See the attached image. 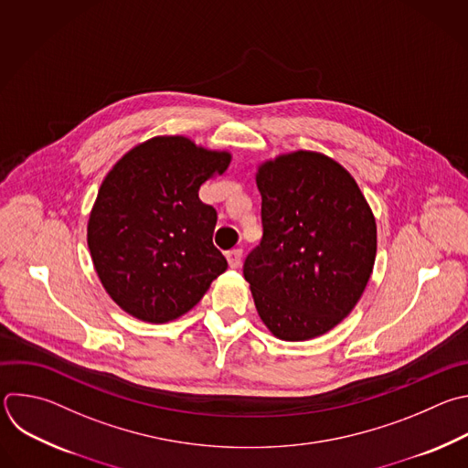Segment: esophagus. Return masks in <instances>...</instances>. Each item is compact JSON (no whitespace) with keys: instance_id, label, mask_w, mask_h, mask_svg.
Listing matches in <instances>:
<instances>
[{"instance_id":"34e87169","label":"esophagus","mask_w":468,"mask_h":468,"mask_svg":"<svg viewBox=\"0 0 468 468\" xmlns=\"http://www.w3.org/2000/svg\"><path fill=\"white\" fill-rule=\"evenodd\" d=\"M226 259H228L229 268H239L240 261H242V250H229L226 253Z\"/></svg>"}]
</instances>
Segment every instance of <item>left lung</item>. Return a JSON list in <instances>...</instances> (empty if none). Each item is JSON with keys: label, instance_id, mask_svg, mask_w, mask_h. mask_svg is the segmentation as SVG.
I'll list each match as a JSON object with an SVG mask.
<instances>
[{"label": "left lung", "instance_id": "1", "mask_svg": "<svg viewBox=\"0 0 468 468\" xmlns=\"http://www.w3.org/2000/svg\"><path fill=\"white\" fill-rule=\"evenodd\" d=\"M262 240L244 279L266 329L304 342L335 329L360 301L377 257V222L351 173L316 150L259 164Z\"/></svg>", "mask_w": 468, "mask_h": 468}]
</instances>
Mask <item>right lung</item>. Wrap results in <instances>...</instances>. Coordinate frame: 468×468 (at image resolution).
Listing matches in <instances>:
<instances>
[{
	"mask_svg": "<svg viewBox=\"0 0 468 468\" xmlns=\"http://www.w3.org/2000/svg\"><path fill=\"white\" fill-rule=\"evenodd\" d=\"M229 164V150L155 135L104 176L88 218V248L101 284L126 314L146 324L178 320L226 271L213 246L217 211L198 191Z\"/></svg>",
	"mask_w": 468,
	"mask_h": 468,
	"instance_id": "1",
	"label": "right lung"
}]
</instances>
